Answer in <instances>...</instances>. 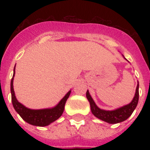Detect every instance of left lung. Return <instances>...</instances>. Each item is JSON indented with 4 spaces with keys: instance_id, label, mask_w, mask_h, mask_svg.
<instances>
[{
    "instance_id": "1",
    "label": "left lung",
    "mask_w": 150,
    "mask_h": 150,
    "mask_svg": "<svg viewBox=\"0 0 150 150\" xmlns=\"http://www.w3.org/2000/svg\"><path fill=\"white\" fill-rule=\"evenodd\" d=\"M86 97L90 103L91 111L94 116L98 117L99 119L104 121L110 124H117L122 122L128 119L132 115V114L135 109L139 102V84L136 87V92H135V96L133 98L132 101L128 105H125L124 107L114 110H104L100 109L96 103H94L93 100L92 99L91 96L89 95V91L86 92Z\"/></svg>"
}]
</instances>
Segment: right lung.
<instances>
[{
	"mask_svg": "<svg viewBox=\"0 0 150 150\" xmlns=\"http://www.w3.org/2000/svg\"><path fill=\"white\" fill-rule=\"evenodd\" d=\"M14 75H15V68H14L13 77ZM11 101H12L13 107L18 114L21 116V117L30 125L43 127L50 125L61 116L64 109L66 100L70 96L71 91L66 94L64 97L60 101L56 107L51 109L43 110L28 109L27 107L23 106L22 103H20L18 101L15 96V92L13 89V78L11 81Z\"/></svg>",
	"mask_w": 150,
	"mask_h": 150,
	"instance_id": "obj_1",
	"label": "right lung"
}]
</instances>
